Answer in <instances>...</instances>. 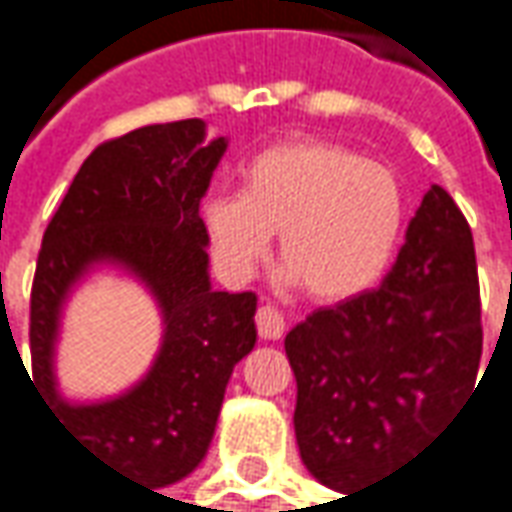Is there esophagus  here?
I'll return each instance as SVG.
<instances>
[{"label":"esophagus","mask_w":512,"mask_h":512,"mask_svg":"<svg viewBox=\"0 0 512 512\" xmlns=\"http://www.w3.org/2000/svg\"><path fill=\"white\" fill-rule=\"evenodd\" d=\"M255 323L257 334L263 340H280L286 334V320H283V314L274 309V306H260L255 314Z\"/></svg>","instance_id":"obj_1"}]
</instances>
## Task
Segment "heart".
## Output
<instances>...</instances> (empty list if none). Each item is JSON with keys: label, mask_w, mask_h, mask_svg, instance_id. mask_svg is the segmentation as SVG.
<instances>
[{"label": "heart", "mask_w": 512, "mask_h": 512, "mask_svg": "<svg viewBox=\"0 0 512 512\" xmlns=\"http://www.w3.org/2000/svg\"><path fill=\"white\" fill-rule=\"evenodd\" d=\"M203 235L229 283H246L280 232V280L345 303L388 272L405 229L397 172L326 138H289L243 167L240 192L201 203Z\"/></svg>", "instance_id": "1"}]
</instances>
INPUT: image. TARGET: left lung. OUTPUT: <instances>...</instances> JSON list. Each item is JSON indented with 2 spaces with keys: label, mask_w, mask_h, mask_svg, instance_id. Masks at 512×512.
Listing matches in <instances>:
<instances>
[{
  "label": "left lung",
  "mask_w": 512,
  "mask_h": 512,
  "mask_svg": "<svg viewBox=\"0 0 512 512\" xmlns=\"http://www.w3.org/2000/svg\"><path fill=\"white\" fill-rule=\"evenodd\" d=\"M309 473L351 493L397 470L476 388L482 306L465 215L433 184L382 286L286 334Z\"/></svg>",
  "instance_id": "1"
}]
</instances>
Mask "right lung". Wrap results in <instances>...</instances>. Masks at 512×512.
Returning <instances> with one entry per match:
<instances>
[{"label":"right lung","mask_w":512,"mask_h":512,"mask_svg":"<svg viewBox=\"0 0 512 512\" xmlns=\"http://www.w3.org/2000/svg\"><path fill=\"white\" fill-rule=\"evenodd\" d=\"M226 147V138H206L201 118L150 124L107 141L81 164L42 238L27 379L64 431L141 485L169 487L201 465L229 377L257 343V297L212 289L198 215ZM104 268L148 289L165 331L135 386L76 403L63 397L55 377L63 306Z\"/></svg>","instance_id":"right-lung-1"}]
</instances>
